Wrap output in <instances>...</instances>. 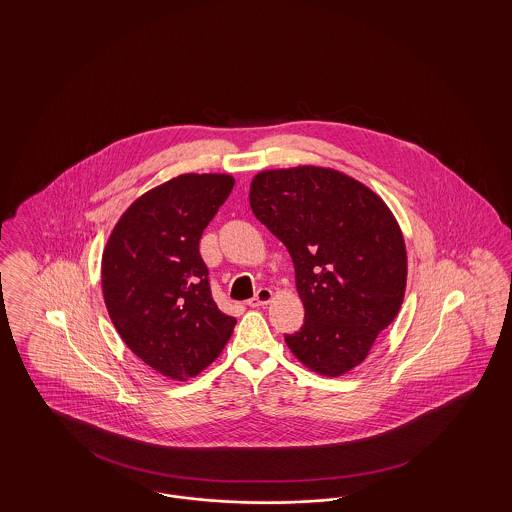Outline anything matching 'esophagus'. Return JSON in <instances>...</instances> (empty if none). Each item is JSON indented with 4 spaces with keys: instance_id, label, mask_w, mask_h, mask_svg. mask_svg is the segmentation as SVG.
Masks as SVG:
<instances>
[{
    "instance_id": "esophagus-1",
    "label": "esophagus",
    "mask_w": 512,
    "mask_h": 512,
    "mask_svg": "<svg viewBox=\"0 0 512 512\" xmlns=\"http://www.w3.org/2000/svg\"><path fill=\"white\" fill-rule=\"evenodd\" d=\"M270 299H272V290L270 288H259L257 293L247 301V305L249 307H263V305L270 303Z\"/></svg>"
}]
</instances>
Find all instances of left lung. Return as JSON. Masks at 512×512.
<instances>
[{
    "label": "left lung",
    "mask_w": 512,
    "mask_h": 512,
    "mask_svg": "<svg viewBox=\"0 0 512 512\" xmlns=\"http://www.w3.org/2000/svg\"><path fill=\"white\" fill-rule=\"evenodd\" d=\"M249 203L292 257L305 307L303 326L284 336L293 355L324 376L363 363L407 284L405 242L388 205L320 167L259 172Z\"/></svg>",
    "instance_id": "left-lung-1"
}]
</instances>
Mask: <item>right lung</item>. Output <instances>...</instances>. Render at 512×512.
<instances>
[{"label":"right lung","instance_id":"1","mask_svg":"<svg viewBox=\"0 0 512 512\" xmlns=\"http://www.w3.org/2000/svg\"><path fill=\"white\" fill-rule=\"evenodd\" d=\"M232 188L228 174H180L138 197L103 251V299L117 332L172 380L211 365L236 326L213 301L199 255L201 234Z\"/></svg>","mask_w":512,"mask_h":512}]
</instances>
